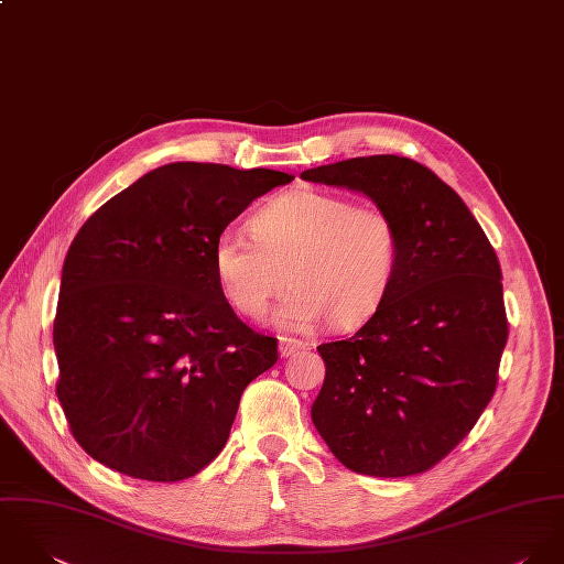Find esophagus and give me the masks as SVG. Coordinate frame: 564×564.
I'll return each mask as SVG.
<instances>
[{
  "instance_id": "obj_1",
  "label": "esophagus",
  "mask_w": 564,
  "mask_h": 564,
  "mask_svg": "<svg viewBox=\"0 0 564 564\" xmlns=\"http://www.w3.org/2000/svg\"><path fill=\"white\" fill-rule=\"evenodd\" d=\"M303 348H305V341H301V339L279 338V355L281 357H290V355H294V352H299Z\"/></svg>"
}]
</instances>
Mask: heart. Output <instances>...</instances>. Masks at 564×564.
I'll use <instances>...</instances> for the list:
<instances>
[{"instance_id": "obj_1", "label": "heart", "mask_w": 564, "mask_h": 564, "mask_svg": "<svg viewBox=\"0 0 564 564\" xmlns=\"http://www.w3.org/2000/svg\"><path fill=\"white\" fill-rule=\"evenodd\" d=\"M248 232L226 228L214 243L220 292L239 316L261 321L290 283L276 323L294 332L327 318L336 327L361 323L383 301L399 263L401 237L386 209L321 189L270 198L250 214Z\"/></svg>"}]
</instances>
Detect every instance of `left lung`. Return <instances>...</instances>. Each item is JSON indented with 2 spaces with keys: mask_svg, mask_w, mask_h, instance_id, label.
<instances>
[{
  "mask_svg": "<svg viewBox=\"0 0 564 564\" xmlns=\"http://www.w3.org/2000/svg\"><path fill=\"white\" fill-rule=\"evenodd\" d=\"M301 178L368 196L401 237L372 318L352 338L318 346L327 372L312 421L355 473H425L473 430L497 388L508 339L497 254L462 198L412 159L357 156Z\"/></svg>",
  "mask_w": 564,
  "mask_h": 564,
  "instance_id": "1",
  "label": "left lung"
}]
</instances>
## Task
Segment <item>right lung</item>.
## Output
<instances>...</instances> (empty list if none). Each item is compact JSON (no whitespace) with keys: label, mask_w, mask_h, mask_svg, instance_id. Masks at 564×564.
Listing matches in <instances>:
<instances>
[{"label":"right lung","mask_w":564,"mask_h":564,"mask_svg":"<svg viewBox=\"0 0 564 564\" xmlns=\"http://www.w3.org/2000/svg\"><path fill=\"white\" fill-rule=\"evenodd\" d=\"M294 176L178 161L105 203L74 237L54 318L56 394L78 445L117 473L178 481L226 445L276 339L226 303L214 243Z\"/></svg>","instance_id":"right-lung-1"}]
</instances>
